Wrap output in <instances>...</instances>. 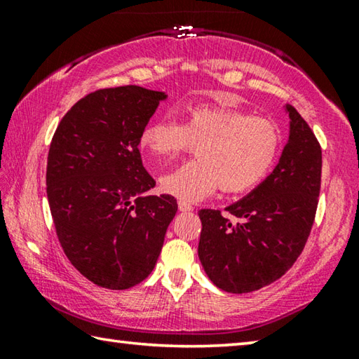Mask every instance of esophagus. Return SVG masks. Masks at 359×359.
Returning a JSON list of instances; mask_svg holds the SVG:
<instances>
[{
  "mask_svg": "<svg viewBox=\"0 0 359 359\" xmlns=\"http://www.w3.org/2000/svg\"><path fill=\"white\" fill-rule=\"evenodd\" d=\"M179 210L180 212H191L193 205L187 201H179Z\"/></svg>",
  "mask_w": 359,
  "mask_h": 359,
  "instance_id": "obj_1",
  "label": "esophagus"
}]
</instances>
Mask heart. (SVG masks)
Returning a JSON list of instances; mask_svg holds the SVG:
<instances>
[{
  "label": "heart",
  "mask_w": 359,
  "mask_h": 359,
  "mask_svg": "<svg viewBox=\"0 0 359 359\" xmlns=\"http://www.w3.org/2000/svg\"><path fill=\"white\" fill-rule=\"evenodd\" d=\"M141 149L168 160L198 145V160L161 175V188L182 201H199L217 188L228 194L252 191L263 182L280 151L282 135L274 121L242 109L196 102L184 123L158 117L144 126Z\"/></svg>",
  "instance_id": "heart-1"
}]
</instances>
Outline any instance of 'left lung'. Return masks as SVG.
I'll use <instances>...</instances> for the list:
<instances>
[{"label":"left lung","instance_id":"obj_1","mask_svg":"<svg viewBox=\"0 0 359 359\" xmlns=\"http://www.w3.org/2000/svg\"><path fill=\"white\" fill-rule=\"evenodd\" d=\"M282 156L261 184L220 210L198 212V257L205 274L228 293H250L276 282L302 253L318 205L321 147L293 106Z\"/></svg>","mask_w":359,"mask_h":359}]
</instances>
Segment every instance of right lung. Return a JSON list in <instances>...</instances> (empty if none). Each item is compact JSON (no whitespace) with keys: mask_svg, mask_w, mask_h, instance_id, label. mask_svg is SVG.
<instances>
[{"mask_svg":"<svg viewBox=\"0 0 359 359\" xmlns=\"http://www.w3.org/2000/svg\"><path fill=\"white\" fill-rule=\"evenodd\" d=\"M166 93L102 88L60 121L47 158V199L60 244L90 282L126 290L154 271L177 212L171 194L145 196L155 180L139 137Z\"/></svg>","mask_w":359,"mask_h":359,"instance_id":"obj_1","label":"right lung"}]
</instances>
